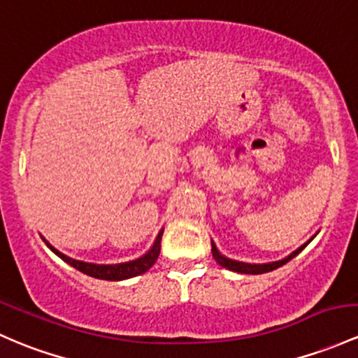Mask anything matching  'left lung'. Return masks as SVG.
Returning a JSON list of instances; mask_svg holds the SVG:
<instances>
[{
  "label": "left lung",
  "mask_w": 358,
  "mask_h": 358,
  "mask_svg": "<svg viewBox=\"0 0 358 358\" xmlns=\"http://www.w3.org/2000/svg\"><path fill=\"white\" fill-rule=\"evenodd\" d=\"M315 235H317V233H315ZM314 236H310V238H308L303 245H300L296 250H293L292 254L287 255V257L280 259V261L264 262V264H250V262H242V261H235V259H229V257H227V255H223L220 250H217L216 243H214L213 240H210V252H213V257L216 259L217 264L223 266V268H227L229 271H235V273H242V274H262V273H269V271L281 268V266L287 264L288 261H292L295 255H299L300 252H302L303 248H306L308 243L314 240Z\"/></svg>",
  "instance_id": "obj_1"
}]
</instances>
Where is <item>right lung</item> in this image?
<instances>
[{"label": "right lung", "mask_w": 358, "mask_h": 358, "mask_svg": "<svg viewBox=\"0 0 358 358\" xmlns=\"http://www.w3.org/2000/svg\"><path fill=\"white\" fill-rule=\"evenodd\" d=\"M164 229H159L157 233L156 240H154L152 247L145 252L144 255L141 257L134 259V261H127V262H118V264H94V262H84L78 261V259H71L69 255L62 254L58 248H55L48 242L46 238L43 236V240L46 242V245L58 255L59 259L70 264L71 268L78 269L80 273L87 274V276L97 278V280H108V281H122V280H129V278L138 276V274H144L145 271L150 269L154 266V262L157 261L159 257V250H161V236H163Z\"/></svg>", "instance_id": "1"}]
</instances>
